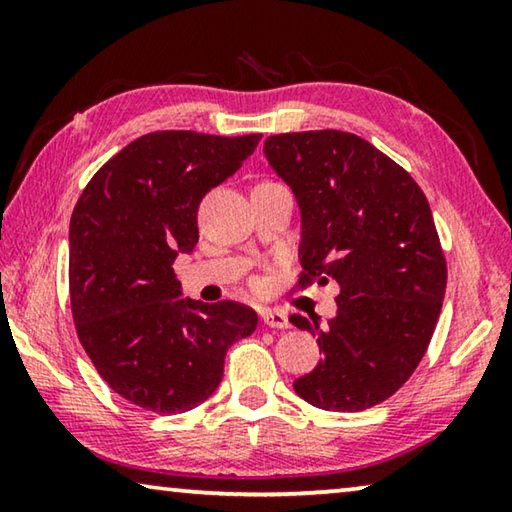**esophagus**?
<instances>
[{
    "label": "esophagus",
    "mask_w": 512,
    "mask_h": 512,
    "mask_svg": "<svg viewBox=\"0 0 512 512\" xmlns=\"http://www.w3.org/2000/svg\"><path fill=\"white\" fill-rule=\"evenodd\" d=\"M262 320L266 327H273V329H289V316L284 314V311H277V309H262Z\"/></svg>",
    "instance_id": "1"
}]
</instances>
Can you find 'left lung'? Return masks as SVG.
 I'll use <instances>...</instances> for the list:
<instances>
[{"label":"left lung","instance_id":"obj_1","mask_svg":"<svg viewBox=\"0 0 512 512\" xmlns=\"http://www.w3.org/2000/svg\"><path fill=\"white\" fill-rule=\"evenodd\" d=\"M264 155L300 210V287L339 282L327 323L291 316L323 359L293 391L354 413L391 397L427 352L447 287L431 207L418 183L370 142L343 131L271 135Z\"/></svg>","mask_w":512,"mask_h":512}]
</instances>
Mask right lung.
<instances>
[{
  "label": "right lung",
  "instance_id": "add662e5",
  "mask_svg": "<svg viewBox=\"0 0 512 512\" xmlns=\"http://www.w3.org/2000/svg\"><path fill=\"white\" fill-rule=\"evenodd\" d=\"M262 135L158 131L94 173L69 221L76 332L103 381L155 413H185L221 384L225 352L255 332L239 302L180 298L178 255L198 244L203 196L235 173Z\"/></svg>",
  "mask_w": 512,
  "mask_h": 512
}]
</instances>
